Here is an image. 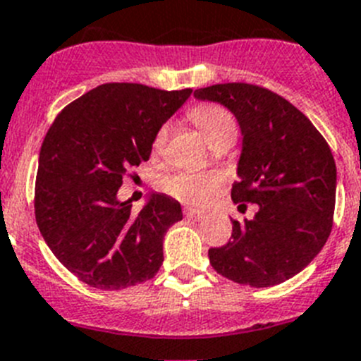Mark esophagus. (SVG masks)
<instances>
[{"label": "esophagus", "instance_id": "1", "mask_svg": "<svg viewBox=\"0 0 361 361\" xmlns=\"http://www.w3.org/2000/svg\"><path fill=\"white\" fill-rule=\"evenodd\" d=\"M183 214H185V218L194 219V221H200V219L205 218V214H203L202 211H196V209H190V207H185Z\"/></svg>", "mask_w": 361, "mask_h": 361}]
</instances>
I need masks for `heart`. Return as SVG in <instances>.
Instances as JSON below:
<instances>
[{
  "instance_id": "heart-1",
  "label": "heart",
  "mask_w": 361,
  "mask_h": 361,
  "mask_svg": "<svg viewBox=\"0 0 361 361\" xmlns=\"http://www.w3.org/2000/svg\"><path fill=\"white\" fill-rule=\"evenodd\" d=\"M190 120L198 125L200 130L211 143L221 136H236V123L233 116L218 105H200L190 111ZM169 136V128L161 127L154 137V152H161ZM221 187V178L218 174L207 172H180L165 181V190L171 196L192 205H205Z\"/></svg>"
}]
</instances>
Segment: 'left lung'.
<instances>
[{
	"mask_svg": "<svg viewBox=\"0 0 361 361\" xmlns=\"http://www.w3.org/2000/svg\"><path fill=\"white\" fill-rule=\"evenodd\" d=\"M194 98L227 106L241 130L234 203H256L233 221V240L209 249L218 274L250 287L289 280L324 249L336 203V163L324 136L293 103L250 83H219Z\"/></svg>",
	"mask_w": 361,
	"mask_h": 361,
	"instance_id": "left-lung-1",
	"label": "left lung"
}]
</instances>
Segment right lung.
Here are the masks:
<instances>
[{
  "label": "right lung",
  "instance_id": "1",
  "mask_svg": "<svg viewBox=\"0 0 361 361\" xmlns=\"http://www.w3.org/2000/svg\"><path fill=\"white\" fill-rule=\"evenodd\" d=\"M190 92L105 83L50 125L37 163L36 221L56 258L83 283L120 290L161 267L163 236L183 218L181 205L154 192L133 214L118 190L128 169L149 159L158 130Z\"/></svg>",
  "mask_w": 361,
  "mask_h": 361
}]
</instances>
